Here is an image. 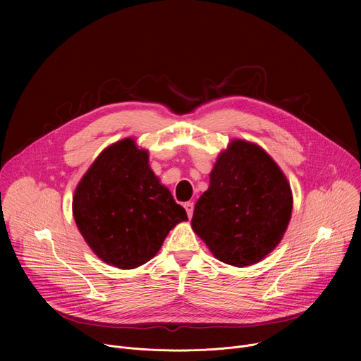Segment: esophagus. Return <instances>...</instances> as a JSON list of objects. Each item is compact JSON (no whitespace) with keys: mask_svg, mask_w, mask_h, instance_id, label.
Returning <instances> with one entry per match:
<instances>
[{"mask_svg":"<svg viewBox=\"0 0 361 361\" xmlns=\"http://www.w3.org/2000/svg\"><path fill=\"white\" fill-rule=\"evenodd\" d=\"M184 209H185V212H187V216H188V219H191L192 217V212H194V202H185L184 204Z\"/></svg>","mask_w":361,"mask_h":361,"instance_id":"34e87169","label":"esophagus"}]
</instances>
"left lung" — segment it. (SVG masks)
<instances>
[{
    "label": "left lung",
    "mask_w": 361,
    "mask_h": 361,
    "mask_svg": "<svg viewBox=\"0 0 361 361\" xmlns=\"http://www.w3.org/2000/svg\"><path fill=\"white\" fill-rule=\"evenodd\" d=\"M291 210V188L276 161L257 144L233 140L220 152L191 226L216 259L247 267L277 247Z\"/></svg>",
    "instance_id": "obj_1"
}]
</instances>
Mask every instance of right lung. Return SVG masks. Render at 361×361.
<instances>
[{"label":"right lung","instance_id":"add662e5","mask_svg":"<svg viewBox=\"0 0 361 361\" xmlns=\"http://www.w3.org/2000/svg\"><path fill=\"white\" fill-rule=\"evenodd\" d=\"M73 214L98 259L123 270L151 260L170 230L188 220L149 169L148 151L133 138L111 144L95 159L75 188Z\"/></svg>","mask_w":361,"mask_h":361}]
</instances>
